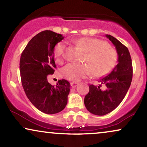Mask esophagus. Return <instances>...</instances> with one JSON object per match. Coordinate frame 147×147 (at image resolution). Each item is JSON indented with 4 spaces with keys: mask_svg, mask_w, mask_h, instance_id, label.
<instances>
[{
    "mask_svg": "<svg viewBox=\"0 0 147 147\" xmlns=\"http://www.w3.org/2000/svg\"><path fill=\"white\" fill-rule=\"evenodd\" d=\"M78 85V83L76 82H72L71 83V86L72 88H76Z\"/></svg>",
    "mask_w": 147,
    "mask_h": 147,
    "instance_id": "1",
    "label": "esophagus"
}]
</instances>
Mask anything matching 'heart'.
<instances>
[{"label":"heart","mask_w":147,"mask_h":147,"mask_svg":"<svg viewBox=\"0 0 147 147\" xmlns=\"http://www.w3.org/2000/svg\"><path fill=\"white\" fill-rule=\"evenodd\" d=\"M75 43L86 51L84 60L88 63H69L63 68L64 78L71 81H79L88 77L92 72L97 77L107 74L115 66L117 55L116 51L105 42L90 37L76 40ZM65 51V45L61 42L55 46L53 54L57 61H61Z\"/></svg>","instance_id":"1"}]
</instances>
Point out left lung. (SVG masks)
Segmentation results:
<instances>
[{
  "label": "left lung",
  "instance_id": "1",
  "mask_svg": "<svg viewBox=\"0 0 147 147\" xmlns=\"http://www.w3.org/2000/svg\"><path fill=\"white\" fill-rule=\"evenodd\" d=\"M106 37L115 46L118 63L107 76L99 80L98 86H89L84 105L88 111L96 115L113 111L123 100L132 80V63L128 49L113 36L107 34ZM102 85L106 86L105 90L101 89Z\"/></svg>",
  "mask_w": 147,
  "mask_h": 147
}]
</instances>
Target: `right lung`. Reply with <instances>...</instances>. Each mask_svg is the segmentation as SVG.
I'll return each instance as SVG.
<instances>
[{
	"label": "right lung",
	"mask_w": 147,
	"mask_h": 147,
	"mask_svg": "<svg viewBox=\"0 0 147 147\" xmlns=\"http://www.w3.org/2000/svg\"><path fill=\"white\" fill-rule=\"evenodd\" d=\"M64 38L61 34L45 30L34 36L21 55V80L26 96L38 109L47 114L61 111L67 103L70 84L63 79L53 86L47 76L53 74L56 65L53 51Z\"/></svg>",
	"instance_id": "right-lung-1"
}]
</instances>
